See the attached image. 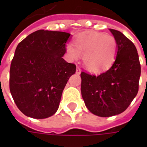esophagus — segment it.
<instances>
[{"instance_id":"34e87169","label":"esophagus","mask_w":147,"mask_h":147,"mask_svg":"<svg viewBox=\"0 0 147 147\" xmlns=\"http://www.w3.org/2000/svg\"><path fill=\"white\" fill-rule=\"evenodd\" d=\"M76 74H78V75H80V74L81 73V69H80V67H76Z\"/></svg>"}]
</instances>
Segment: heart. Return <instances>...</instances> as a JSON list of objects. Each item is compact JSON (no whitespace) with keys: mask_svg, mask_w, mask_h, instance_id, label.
Returning <instances> with one entry per match:
<instances>
[{"mask_svg":"<svg viewBox=\"0 0 147 147\" xmlns=\"http://www.w3.org/2000/svg\"><path fill=\"white\" fill-rule=\"evenodd\" d=\"M67 57L76 61L83 56L84 67L92 72H102L113 65L117 52V41L110 34L99 32L83 34L66 46Z\"/></svg>","mask_w":147,"mask_h":147,"instance_id":"obj_1","label":"heart"}]
</instances>
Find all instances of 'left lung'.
<instances>
[{"mask_svg": "<svg viewBox=\"0 0 147 147\" xmlns=\"http://www.w3.org/2000/svg\"><path fill=\"white\" fill-rule=\"evenodd\" d=\"M117 52L112 67L99 76L81 72V94L93 114L109 117L123 113L139 90L141 67L136 46L124 34L109 29Z\"/></svg>", "mask_w": 147, "mask_h": 147, "instance_id": "obj_1", "label": "left lung"}]
</instances>
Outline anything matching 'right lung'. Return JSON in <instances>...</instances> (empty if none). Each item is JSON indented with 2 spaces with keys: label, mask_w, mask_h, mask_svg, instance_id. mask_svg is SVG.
Here are the masks:
<instances>
[{
  "label": "right lung",
  "mask_w": 147,
  "mask_h": 147,
  "mask_svg": "<svg viewBox=\"0 0 147 147\" xmlns=\"http://www.w3.org/2000/svg\"><path fill=\"white\" fill-rule=\"evenodd\" d=\"M71 34L39 30L19 43L10 67V92L27 117L45 119L57 111L76 67L63 59Z\"/></svg>",
  "instance_id": "obj_1"
}]
</instances>
